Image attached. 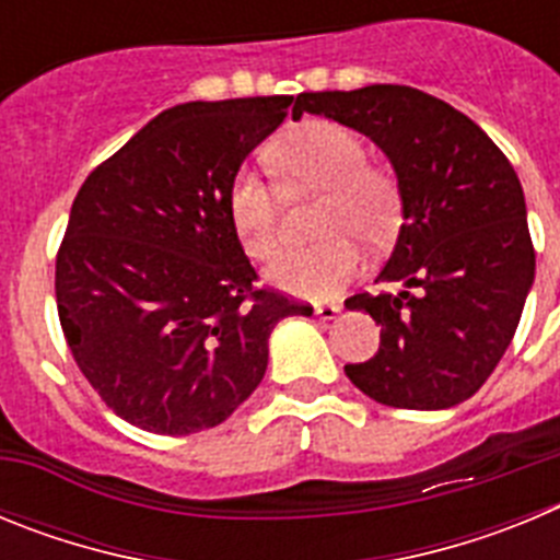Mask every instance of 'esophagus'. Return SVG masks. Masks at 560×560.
Segmentation results:
<instances>
[{
    "label": "esophagus",
    "instance_id": "obj_1",
    "mask_svg": "<svg viewBox=\"0 0 560 560\" xmlns=\"http://www.w3.org/2000/svg\"><path fill=\"white\" fill-rule=\"evenodd\" d=\"M314 314L323 319V323H330V319H336V316L341 314V305H316Z\"/></svg>",
    "mask_w": 560,
    "mask_h": 560
}]
</instances>
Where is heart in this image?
<instances>
[{
	"label": "heart",
	"instance_id": "1",
	"mask_svg": "<svg viewBox=\"0 0 560 560\" xmlns=\"http://www.w3.org/2000/svg\"><path fill=\"white\" fill-rule=\"evenodd\" d=\"M368 148L353 128L334 120H308L280 133L266 151L271 171L291 199L319 192L311 246L285 252L269 269L271 283L305 300H330L348 289L364 255L355 241L387 246L400 226L404 196L387 165L364 160ZM226 207L244 249L271 260L285 246V196L255 167L232 176Z\"/></svg>",
	"mask_w": 560,
	"mask_h": 560
}]
</instances>
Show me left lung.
Listing matches in <instances>:
<instances>
[{
    "label": "left lung",
    "mask_w": 560,
    "mask_h": 560,
    "mask_svg": "<svg viewBox=\"0 0 560 560\" xmlns=\"http://www.w3.org/2000/svg\"><path fill=\"white\" fill-rule=\"evenodd\" d=\"M303 112L368 133L404 196L398 244L378 275L404 291L345 303L381 325L378 353L345 373L384 407H457L504 355L536 277L516 171L477 122L412 86L305 92L294 117Z\"/></svg>",
    "instance_id": "left-lung-1"
}]
</instances>
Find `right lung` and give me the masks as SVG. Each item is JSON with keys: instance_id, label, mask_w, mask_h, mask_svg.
Masks as SVG:
<instances>
[{"instance_id": "add662e5", "label": "right lung", "mask_w": 560, "mask_h": 560, "mask_svg": "<svg viewBox=\"0 0 560 560\" xmlns=\"http://www.w3.org/2000/svg\"><path fill=\"white\" fill-rule=\"evenodd\" d=\"M294 97L182 103L89 173L56 257L61 330L114 415L153 434L224 423L264 381L269 336L311 305L260 289L230 182Z\"/></svg>"}]
</instances>
